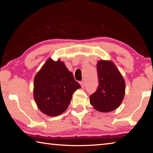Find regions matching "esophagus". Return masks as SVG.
<instances>
[{"label": "esophagus", "instance_id": "1", "mask_svg": "<svg viewBox=\"0 0 153 153\" xmlns=\"http://www.w3.org/2000/svg\"><path fill=\"white\" fill-rule=\"evenodd\" d=\"M79 84L81 85L82 88H84V81H81V82H79Z\"/></svg>", "mask_w": 153, "mask_h": 153}]
</instances>
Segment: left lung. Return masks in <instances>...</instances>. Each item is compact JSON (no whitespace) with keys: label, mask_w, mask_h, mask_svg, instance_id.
Here are the masks:
<instances>
[{"label":"left lung","mask_w":153,"mask_h":153,"mask_svg":"<svg viewBox=\"0 0 153 153\" xmlns=\"http://www.w3.org/2000/svg\"><path fill=\"white\" fill-rule=\"evenodd\" d=\"M98 86L90 96V102L100 112H110L119 107L125 94V81L113 63H97Z\"/></svg>","instance_id":"left-lung-1"}]
</instances>
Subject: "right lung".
I'll list each match as a JSON object with an SVG mask.
<instances>
[{
    "label": "right lung",
    "mask_w": 153,
    "mask_h": 153,
    "mask_svg": "<svg viewBox=\"0 0 153 153\" xmlns=\"http://www.w3.org/2000/svg\"><path fill=\"white\" fill-rule=\"evenodd\" d=\"M33 97L38 107L49 116H57L65 111L72 95L81 86L65 64L48 59L36 75Z\"/></svg>",
    "instance_id": "1"
}]
</instances>
